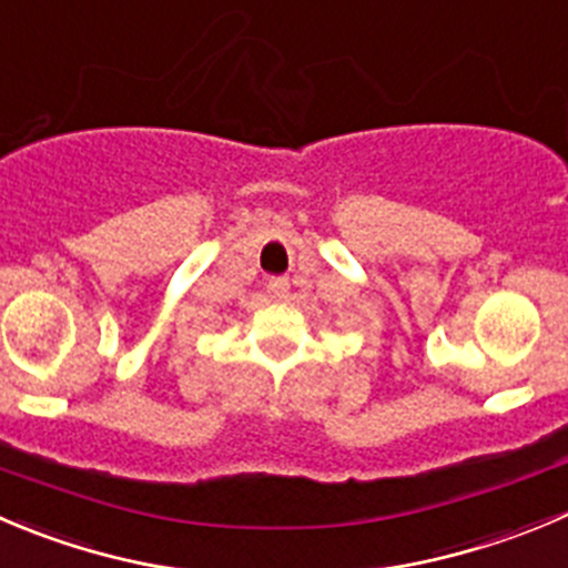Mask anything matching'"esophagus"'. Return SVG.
<instances>
[{
  "mask_svg": "<svg viewBox=\"0 0 568 568\" xmlns=\"http://www.w3.org/2000/svg\"><path fill=\"white\" fill-rule=\"evenodd\" d=\"M266 288L274 300H285L288 296V277H268Z\"/></svg>",
  "mask_w": 568,
  "mask_h": 568,
  "instance_id": "1",
  "label": "esophagus"
}]
</instances>
